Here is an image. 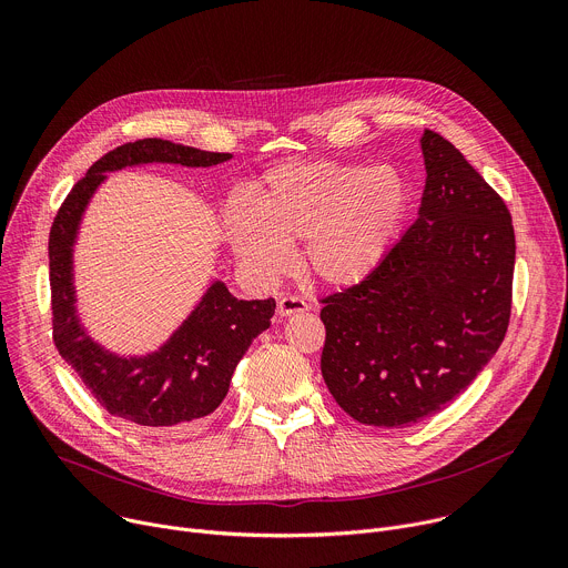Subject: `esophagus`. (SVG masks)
Listing matches in <instances>:
<instances>
[{"label":"esophagus","mask_w":568,"mask_h":568,"mask_svg":"<svg viewBox=\"0 0 568 568\" xmlns=\"http://www.w3.org/2000/svg\"><path fill=\"white\" fill-rule=\"evenodd\" d=\"M307 310V303L301 298V296H294V294H285L278 298V305H276V312L278 316H290L294 312H305Z\"/></svg>","instance_id":"34e87169"}]
</instances>
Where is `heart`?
I'll return each mask as SVG.
<instances>
[{"instance_id": "1", "label": "heart", "mask_w": 568, "mask_h": 568, "mask_svg": "<svg viewBox=\"0 0 568 568\" xmlns=\"http://www.w3.org/2000/svg\"><path fill=\"white\" fill-rule=\"evenodd\" d=\"M250 204L224 209V231L240 263L276 278L301 242L303 272L344 290L377 272L407 224L414 191L393 164L296 161L267 171L247 189Z\"/></svg>"}]
</instances>
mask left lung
Masks as SVG:
<instances>
[{"label": "left lung", "instance_id": "obj_1", "mask_svg": "<svg viewBox=\"0 0 568 568\" xmlns=\"http://www.w3.org/2000/svg\"><path fill=\"white\" fill-rule=\"evenodd\" d=\"M418 220L359 285L323 296L321 375L362 425L445 409L499 351L513 307L515 229L501 195L425 130Z\"/></svg>", "mask_w": 568, "mask_h": 568}]
</instances>
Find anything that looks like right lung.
Segmentation results:
<instances>
[{
    "label": "right lung",
    "instance_id": "add662e5",
    "mask_svg": "<svg viewBox=\"0 0 568 568\" xmlns=\"http://www.w3.org/2000/svg\"><path fill=\"white\" fill-rule=\"evenodd\" d=\"M229 152H206L166 139L123 143L80 178L60 204L49 233V283L53 342L101 407L152 432H189L213 414L231 375L252 342L270 328L276 301H240L224 283H213L182 328L145 357H119L97 346L80 328L73 307L71 247L78 222L105 173L136 164L215 166Z\"/></svg>",
    "mask_w": 568,
    "mask_h": 568
}]
</instances>
